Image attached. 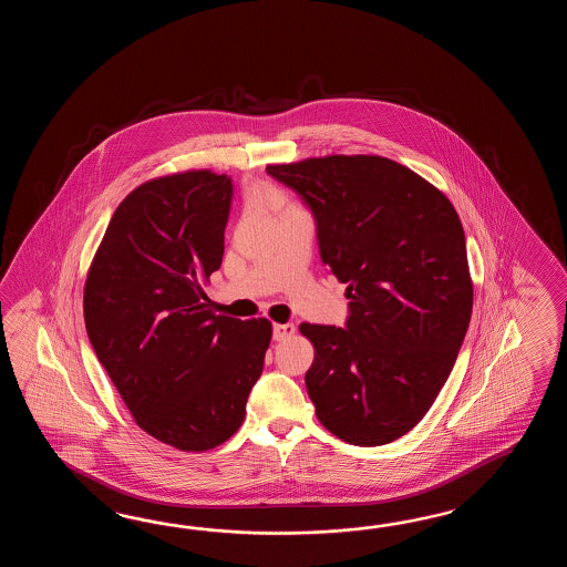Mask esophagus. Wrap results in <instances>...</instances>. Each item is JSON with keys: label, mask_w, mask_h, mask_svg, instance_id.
<instances>
[{"label": "esophagus", "mask_w": 567, "mask_h": 567, "mask_svg": "<svg viewBox=\"0 0 567 567\" xmlns=\"http://www.w3.org/2000/svg\"><path fill=\"white\" fill-rule=\"evenodd\" d=\"M296 332V326L293 324H274V338L276 340H286Z\"/></svg>", "instance_id": "1"}]
</instances>
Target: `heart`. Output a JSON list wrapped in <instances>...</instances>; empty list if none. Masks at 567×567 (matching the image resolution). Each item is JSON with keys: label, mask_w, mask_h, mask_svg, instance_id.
Wrapping results in <instances>:
<instances>
[{"label": "heart", "mask_w": 567, "mask_h": 567, "mask_svg": "<svg viewBox=\"0 0 567 567\" xmlns=\"http://www.w3.org/2000/svg\"><path fill=\"white\" fill-rule=\"evenodd\" d=\"M257 196H259L261 203H266L269 208H274V210H278V213L291 206L288 203V198L284 196V193H281L279 188H276V186H271V184H264V186L257 190Z\"/></svg>", "instance_id": "heart-1"}]
</instances>
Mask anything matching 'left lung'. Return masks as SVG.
Returning a JSON list of instances; mask_svg holds the SVG:
<instances>
[{
  "instance_id": "8db88e82",
  "label": "left lung",
  "mask_w": 567,
  "mask_h": 567,
  "mask_svg": "<svg viewBox=\"0 0 567 567\" xmlns=\"http://www.w3.org/2000/svg\"><path fill=\"white\" fill-rule=\"evenodd\" d=\"M267 174L310 206L322 264L349 286L344 328L300 326L316 350V417L354 446L389 444L432 408L471 324L458 213L389 157H310Z\"/></svg>"
}]
</instances>
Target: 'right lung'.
I'll return each instance as SVG.
<instances>
[{
	"label": "right lung",
	"mask_w": 567,
	"mask_h": 567,
	"mask_svg": "<svg viewBox=\"0 0 567 567\" xmlns=\"http://www.w3.org/2000/svg\"><path fill=\"white\" fill-rule=\"evenodd\" d=\"M233 182L190 169L137 186L109 220L85 281L96 359L135 423L182 452L241 427L271 322L213 312L200 281L225 254Z\"/></svg>",
	"instance_id": "1"
}]
</instances>
